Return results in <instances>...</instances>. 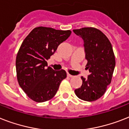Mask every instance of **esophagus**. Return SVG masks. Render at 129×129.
<instances>
[{
    "mask_svg": "<svg viewBox=\"0 0 129 129\" xmlns=\"http://www.w3.org/2000/svg\"><path fill=\"white\" fill-rule=\"evenodd\" d=\"M68 77H74V76H73V75H71V74H68Z\"/></svg>",
    "mask_w": 129,
    "mask_h": 129,
    "instance_id": "34e87169",
    "label": "esophagus"
}]
</instances>
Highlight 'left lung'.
Returning <instances> with one entry per match:
<instances>
[{"label":"left lung","mask_w":129,"mask_h":129,"mask_svg":"<svg viewBox=\"0 0 129 129\" xmlns=\"http://www.w3.org/2000/svg\"><path fill=\"white\" fill-rule=\"evenodd\" d=\"M74 32L84 41L86 68L90 72L87 79L81 77L82 85L75 90V93L83 101H96L104 95L111 82L115 66L113 47L106 36L97 28H82Z\"/></svg>","instance_id":"obj_1"}]
</instances>
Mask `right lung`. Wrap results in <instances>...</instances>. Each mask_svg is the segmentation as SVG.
Listing matches in <instances>:
<instances>
[{"mask_svg":"<svg viewBox=\"0 0 129 129\" xmlns=\"http://www.w3.org/2000/svg\"><path fill=\"white\" fill-rule=\"evenodd\" d=\"M72 32L48 27H36L22 43L16 58L18 82L30 99L38 103L52 99L61 81L66 78L63 70L48 67L47 60Z\"/></svg>","mask_w":129,"mask_h":129,"instance_id":"right-lung-1","label":"right lung"}]
</instances>
